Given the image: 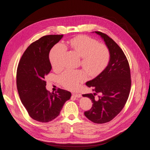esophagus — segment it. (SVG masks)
<instances>
[{"instance_id":"obj_1","label":"esophagus","mask_w":150,"mask_h":150,"mask_svg":"<svg viewBox=\"0 0 150 150\" xmlns=\"http://www.w3.org/2000/svg\"><path fill=\"white\" fill-rule=\"evenodd\" d=\"M73 96H75L76 98H81V94H79V93H73Z\"/></svg>"}]
</instances>
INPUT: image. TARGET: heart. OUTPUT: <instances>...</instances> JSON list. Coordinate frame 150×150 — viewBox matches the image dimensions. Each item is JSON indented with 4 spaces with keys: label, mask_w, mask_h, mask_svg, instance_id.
I'll use <instances>...</instances> for the list:
<instances>
[{
    "label": "heart",
    "mask_w": 150,
    "mask_h": 150,
    "mask_svg": "<svg viewBox=\"0 0 150 150\" xmlns=\"http://www.w3.org/2000/svg\"><path fill=\"white\" fill-rule=\"evenodd\" d=\"M66 46L81 58V64L91 76H96L106 67L110 59V51L104 44H98L96 40L86 35H78L66 42ZM66 47L61 44L54 46L49 54V60L53 69L58 70L62 67V57ZM86 79L82 71L67 70L60 76L61 83L68 89L74 90Z\"/></svg>",
    "instance_id": "heart-1"
}]
</instances>
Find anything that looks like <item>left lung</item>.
<instances>
[{
  "instance_id": "obj_1",
  "label": "left lung",
  "mask_w": 150,
  "mask_h": 150,
  "mask_svg": "<svg viewBox=\"0 0 150 150\" xmlns=\"http://www.w3.org/2000/svg\"><path fill=\"white\" fill-rule=\"evenodd\" d=\"M95 33L101 36L110 51V61L100 74L86 83L88 87H93L95 93L83 96L90 98L93 103L84 115L94 123L102 124L112 120L124 108L131 81L129 63L120 47L106 34L99 31ZM98 93L100 95L96 97Z\"/></svg>"
}]
</instances>
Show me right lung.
<instances>
[{
	"mask_svg": "<svg viewBox=\"0 0 150 150\" xmlns=\"http://www.w3.org/2000/svg\"><path fill=\"white\" fill-rule=\"evenodd\" d=\"M63 35H48L32 43L22 55L17 70V88L22 103L33 120L47 122L55 119L71 93L59 88L46 89V76L52 69L49 52Z\"/></svg>",
	"mask_w": 150,
	"mask_h": 150,
	"instance_id": "1",
	"label": "right lung"
}]
</instances>
